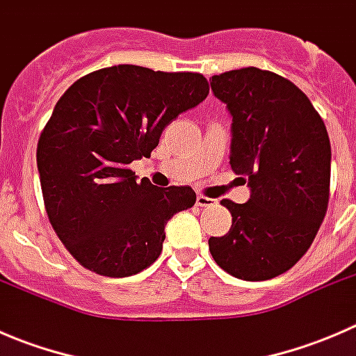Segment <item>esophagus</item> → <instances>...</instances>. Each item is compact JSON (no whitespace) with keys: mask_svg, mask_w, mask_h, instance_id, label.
Returning <instances> with one entry per match:
<instances>
[{"mask_svg":"<svg viewBox=\"0 0 356 356\" xmlns=\"http://www.w3.org/2000/svg\"><path fill=\"white\" fill-rule=\"evenodd\" d=\"M196 204L201 208H210V207H215V204H217V201H215L213 198H208V196L198 195L196 196Z\"/></svg>","mask_w":356,"mask_h":356,"instance_id":"1","label":"esophagus"}]
</instances>
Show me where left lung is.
I'll return each mask as SVG.
<instances>
[{
    "label": "left lung",
    "instance_id": "1",
    "mask_svg": "<svg viewBox=\"0 0 356 356\" xmlns=\"http://www.w3.org/2000/svg\"><path fill=\"white\" fill-rule=\"evenodd\" d=\"M232 115L231 168L248 179V203L222 200L232 225L210 238L213 260L245 281L289 270L308 251L325 217L331 141L318 111L282 75L257 67L210 79Z\"/></svg>",
    "mask_w": 356,
    "mask_h": 356
}]
</instances>
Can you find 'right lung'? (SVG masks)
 <instances>
[{
  "instance_id": "add662e5",
  "label": "right lung",
  "mask_w": 356,
  "mask_h": 356,
  "mask_svg": "<svg viewBox=\"0 0 356 356\" xmlns=\"http://www.w3.org/2000/svg\"><path fill=\"white\" fill-rule=\"evenodd\" d=\"M208 91L196 72L115 65L63 92L35 158L49 224L82 267L129 277L160 257L165 224L191 208L196 193L156 188L146 177L138 182L129 165L149 158L163 129Z\"/></svg>"
}]
</instances>
